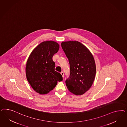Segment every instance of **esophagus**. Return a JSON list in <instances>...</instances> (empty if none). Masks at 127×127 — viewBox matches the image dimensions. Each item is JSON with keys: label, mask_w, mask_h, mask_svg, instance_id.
<instances>
[{"label": "esophagus", "mask_w": 127, "mask_h": 127, "mask_svg": "<svg viewBox=\"0 0 127 127\" xmlns=\"http://www.w3.org/2000/svg\"><path fill=\"white\" fill-rule=\"evenodd\" d=\"M61 73V74H62V77L63 78V77H64V72H62Z\"/></svg>", "instance_id": "1"}]
</instances>
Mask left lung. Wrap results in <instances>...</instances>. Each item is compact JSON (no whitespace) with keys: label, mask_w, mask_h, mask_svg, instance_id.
Here are the masks:
<instances>
[{"label":"left lung","mask_w":127,"mask_h":127,"mask_svg":"<svg viewBox=\"0 0 127 127\" xmlns=\"http://www.w3.org/2000/svg\"><path fill=\"white\" fill-rule=\"evenodd\" d=\"M62 47L68 59L70 74L65 81L69 91L81 95L91 87L96 74V65L89 49L77 41H63Z\"/></svg>","instance_id":"left-lung-1"}]
</instances>
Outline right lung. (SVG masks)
<instances>
[{
	"instance_id": "add662e5",
	"label": "right lung",
	"mask_w": 127,
	"mask_h": 127,
	"mask_svg": "<svg viewBox=\"0 0 127 127\" xmlns=\"http://www.w3.org/2000/svg\"><path fill=\"white\" fill-rule=\"evenodd\" d=\"M60 45L52 41L40 43L32 51L27 62L26 74L27 81L35 92L47 94L62 81V74L55 71L52 58L58 52Z\"/></svg>"
}]
</instances>
